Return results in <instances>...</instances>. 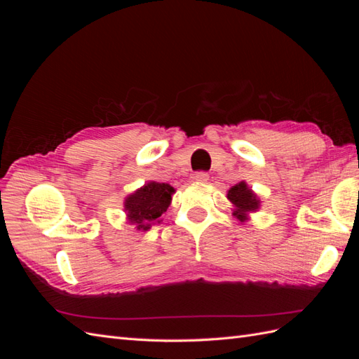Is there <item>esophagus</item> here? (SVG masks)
<instances>
[{
	"mask_svg": "<svg viewBox=\"0 0 359 359\" xmlns=\"http://www.w3.org/2000/svg\"><path fill=\"white\" fill-rule=\"evenodd\" d=\"M210 175L206 172H198L196 175H194V181L196 182H208Z\"/></svg>",
	"mask_w": 359,
	"mask_h": 359,
	"instance_id": "obj_1",
	"label": "esophagus"
}]
</instances>
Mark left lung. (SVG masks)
Returning a JSON list of instances; mask_svg holds the SVG:
<instances>
[{
	"mask_svg": "<svg viewBox=\"0 0 359 359\" xmlns=\"http://www.w3.org/2000/svg\"><path fill=\"white\" fill-rule=\"evenodd\" d=\"M227 201L232 203V215L241 223L250 220V214L260 208V198L248 187L245 181H241L227 190Z\"/></svg>",
	"mask_w": 359,
	"mask_h": 359,
	"instance_id": "left-lung-1",
	"label": "left lung"
}]
</instances>
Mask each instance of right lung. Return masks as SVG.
<instances>
[{
    "label": "right lung",
    "instance_id": "add662e5",
    "mask_svg": "<svg viewBox=\"0 0 359 359\" xmlns=\"http://www.w3.org/2000/svg\"><path fill=\"white\" fill-rule=\"evenodd\" d=\"M175 193L170 184L148 181L142 187L130 193L124 199L126 220L136 231H148L166 212Z\"/></svg>",
    "mask_w": 359,
    "mask_h": 359
}]
</instances>
